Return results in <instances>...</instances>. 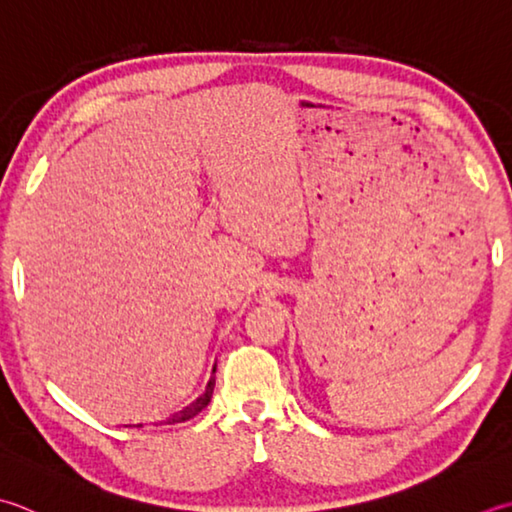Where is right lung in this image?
I'll return each instance as SVG.
<instances>
[{
  "label": "right lung",
  "instance_id": "obj_1",
  "mask_svg": "<svg viewBox=\"0 0 512 512\" xmlns=\"http://www.w3.org/2000/svg\"><path fill=\"white\" fill-rule=\"evenodd\" d=\"M213 373H215V368H213ZM213 386H215V379H210L204 393L199 395L193 404L186 406L184 410H179V413L170 415V417L166 419V424H179V422H186V419L195 417L197 413H202V408H206V406H208V402H210V397H213ZM137 426H142V424H137Z\"/></svg>",
  "mask_w": 512,
  "mask_h": 512
}]
</instances>
